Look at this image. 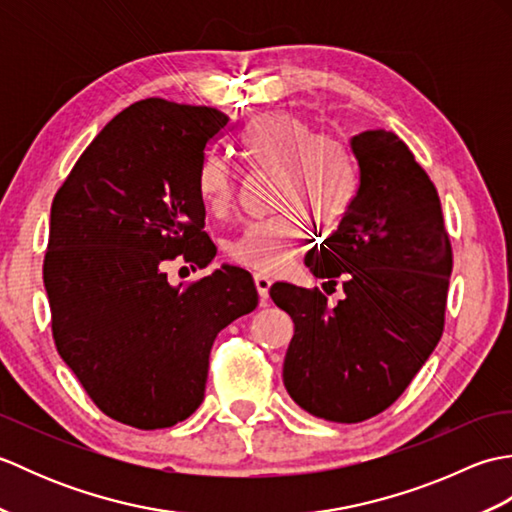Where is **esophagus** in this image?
I'll list each match as a JSON object with an SVG mask.
<instances>
[{
  "instance_id": "obj_1",
  "label": "esophagus",
  "mask_w": 512,
  "mask_h": 512,
  "mask_svg": "<svg viewBox=\"0 0 512 512\" xmlns=\"http://www.w3.org/2000/svg\"><path fill=\"white\" fill-rule=\"evenodd\" d=\"M253 279H255V288L259 292V303H262V306H266L268 297H270L268 292H270V286H273V281H270V277H266L262 273H257Z\"/></svg>"
}]
</instances>
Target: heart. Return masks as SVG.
<instances>
[{"mask_svg": "<svg viewBox=\"0 0 512 512\" xmlns=\"http://www.w3.org/2000/svg\"><path fill=\"white\" fill-rule=\"evenodd\" d=\"M239 143L257 169L277 171L275 209L268 220L250 222L226 246L235 264L279 273L303 233L306 217L332 226L350 211L358 193V165L350 145L317 129L299 114L266 112L250 121ZM237 171L222 154H209L198 169V191L206 209L224 215L237 198Z\"/></svg>", "mask_w": 512, "mask_h": 512, "instance_id": "heart-1", "label": "heart"}]
</instances>
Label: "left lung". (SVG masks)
I'll return each mask as SVG.
<instances>
[{
	"instance_id": "1",
	"label": "left lung",
	"mask_w": 512,
	"mask_h": 512,
	"mask_svg": "<svg viewBox=\"0 0 512 512\" xmlns=\"http://www.w3.org/2000/svg\"><path fill=\"white\" fill-rule=\"evenodd\" d=\"M350 147L356 200L306 255L314 277L332 288L341 281L345 299L328 308L319 288H270L295 323L284 361L290 398L347 424L394 405L436 350L453 270L438 191L411 149L385 129L354 136Z\"/></svg>"
}]
</instances>
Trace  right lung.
<instances>
[{"mask_svg":"<svg viewBox=\"0 0 512 512\" xmlns=\"http://www.w3.org/2000/svg\"><path fill=\"white\" fill-rule=\"evenodd\" d=\"M228 129L213 107L138 101L103 127L52 200L43 284L54 345L94 405L129 427L189 418L217 332L257 308L244 268L178 288L165 273L176 259L204 268L215 257L198 169Z\"/></svg>","mask_w":512,"mask_h":512,"instance_id":"right-lung-1","label":"right lung"}]
</instances>
